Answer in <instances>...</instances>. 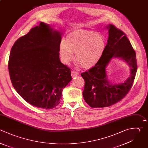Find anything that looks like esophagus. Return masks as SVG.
<instances>
[{
    "mask_svg": "<svg viewBox=\"0 0 148 148\" xmlns=\"http://www.w3.org/2000/svg\"><path fill=\"white\" fill-rule=\"evenodd\" d=\"M79 75V73L78 72L75 71H73L72 72V77H74V76H77V75Z\"/></svg>",
    "mask_w": 148,
    "mask_h": 148,
    "instance_id": "obj_1",
    "label": "esophagus"
}]
</instances>
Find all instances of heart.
Segmentation results:
<instances>
[{"mask_svg":"<svg viewBox=\"0 0 148 148\" xmlns=\"http://www.w3.org/2000/svg\"><path fill=\"white\" fill-rule=\"evenodd\" d=\"M107 45L105 37L93 31H80L68 36L66 43L60 46V56L65 64L74 58L83 67L89 68L96 64L103 55Z\"/></svg>","mask_w":148,"mask_h":148,"instance_id":"b5f03b06","label":"heart"}]
</instances>
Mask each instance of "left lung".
<instances>
[{"label": "left lung", "mask_w": 148, "mask_h": 148, "mask_svg": "<svg viewBox=\"0 0 148 148\" xmlns=\"http://www.w3.org/2000/svg\"><path fill=\"white\" fill-rule=\"evenodd\" d=\"M107 28L109 38L103 55L95 66L81 73L85 83L83 95L91 108L108 107L124 98L132 86L137 71L136 53L125 34L113 25ZM114 57L124 59L131 68L130 77L119 85L109 84L106 78V67Z\"/></svg>", "instance_id": "8db88e82"}]
</instances>
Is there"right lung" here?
Returning <instances> with one entry per match:
<instances>
[{
    "label": "right lung",
    "instance_id": "add662e5",
    "mask_svg": "<svg viewBox=\"0 0 148 148\" xmlns=\"http://www.w3.org/2000/svg\"><path fill=\"white\" fill-rule=\"evenodd\" d=\"M61 34L40 23L13 46L8 68L12 83L29 104L53 109L72 80L70 68L60 60Z\"/></svg>",
    "mask_w": 148,
    "mask_h": 148
}]
</instances>
